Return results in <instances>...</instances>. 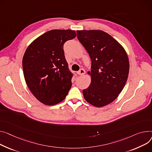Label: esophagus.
<instances>
[{
  "mask_svg": "<svg viewBox=\"0 0 152 152\" xmlns=\"http://www.w3.org/2000/svg\"><path fill=\"white\" fill-rule=\"evenodd\" d=\"M85 73H86V72H85V70L84 69H80L79 71H78V72H77V73L79 75H80V76L84 75L85 74Z\"/></svg>",
  "mask_w": 152,
  "mask_h": 152,
  "instance_id": "34e87169",
  "label": "esophagus"
}]
</instances>
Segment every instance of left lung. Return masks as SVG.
Here are the masks:
<instances>
[{"instance_id": "1", "label": "left lung", "mask_w": 152, "mask_h": 152, "mask_svg": "<svg viewBox=\"0 0 152 152\" xmlns=\"http://www.w3.org/2000/svg\"><path fill=\"white\" fill-rule=\"evenodd\" d=\"M79 41L92 60L91 83L83 90L87 102L95 107L106 106L118 97L128 79L129 64L124 47L100 30H77Z\"/></svg>"}]
</instances>
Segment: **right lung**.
Returning <instances> with one entry per match:
<instances>
[{"label": "right lung", "mask_w": 152, "mask_h": 152, "mask_svg": "<svg viewBox=\"0 0 152 152\" xmlns=\"http://www.w3.org/2000/svg\"><path fill=\"white\" fill-rule=\"evenodd\" d=\"M76 36L72 30H49L34 40L26 50L23 58L26 83L44 104L62 102L72 87L73 74L68 68L64 45Z\"/></svg>", "instance_id": "obj_1"}]
</instances>
